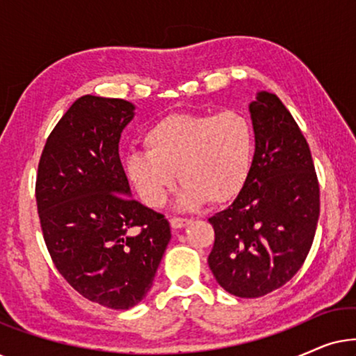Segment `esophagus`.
I'll return each mask as SVG.
<instances>
[{
    "mask_svg": "<svg viewBox=\"0 0 356 356\" xmlns=\"http://www.w3.org/2000/svg\"><path fill=\"white\" fill-rule=\"evenodd\" d=\"M189 222H191V220H189V218H183V217H173L172 220H170V225H172V228H175V230H179V228L186 227Z\"/></svg>",
    "mask_w": 356,
    "mask_h": 356,
    "instance_id": "34e87169",
    "label": "esophagus"
}]
</instances>
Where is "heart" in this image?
I'll use <instances>...</instances> for the list:
<instances>
[{"instance_id":"1","label":"heart","mask_w":356,"mask_h":356,"mask_svg":"<svg viewBox=\"0 0 356 356\" xmlns=\"http://www.w3.org/2000/svg\"><path fill=\"white\" fill-rule=\"evenodd\" d=\"M143 143L147 152L126 157V173L139 197L150 207H160L178 173L183 189L177 206L181 211L236 196L254 152L250 121L235 110L170 113L145 131Z\"/></svg>"}]
</instances>
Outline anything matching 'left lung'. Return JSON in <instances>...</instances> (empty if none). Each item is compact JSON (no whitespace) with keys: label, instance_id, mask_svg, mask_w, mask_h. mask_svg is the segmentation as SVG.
<instances>
[{"label":"left lung","instance_id":"obj_1","mask_svg":"<svg viewBox=\"0 0 356 356\" xmlns=\"http://www.w3.org/2000/svg\"><path fill=\"white\" fill-rule=\"evenodd\" d=\"M256 150L232 206L209 218L216 241L209 267L218 285L257 298L301 269L319 218V183L309 145L279 97L259 92L250 104Z\"/></svg>","mask_w":356,"mask_h":356}]
</instances>
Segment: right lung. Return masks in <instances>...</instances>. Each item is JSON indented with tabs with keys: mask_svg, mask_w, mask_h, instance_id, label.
Listing matches in <instances>:
<instances>
[{
	"mask_svg": "<svg viewBox=\"0 0 356 356\" xmlns=\"http://www.w3.org/2000/svg\"><path fill=\"white\" fill-rule=\"evenodd\" d=\"M133 118L131 102L77 99L48 136L35 183L53 264L77 293L111 309L147 295L172 238L162 213L129 197L118 144Z\"/></svg>",
	"mask_w": 356,
	"mask_h": 356,
	"instance_id": "add662e5",
	"label": "right lung"
}]
</instances>
